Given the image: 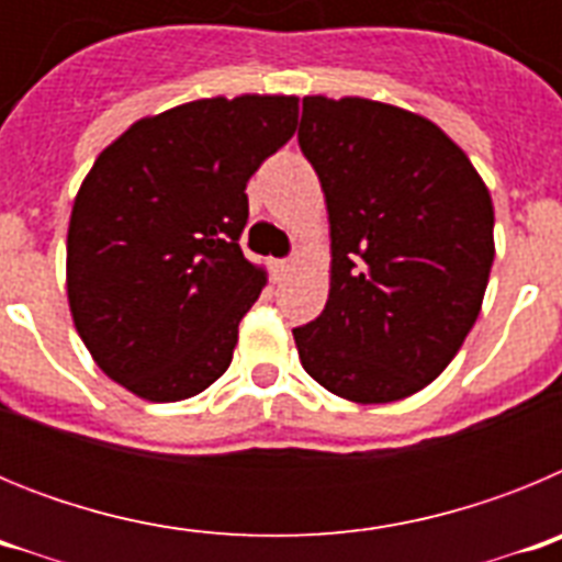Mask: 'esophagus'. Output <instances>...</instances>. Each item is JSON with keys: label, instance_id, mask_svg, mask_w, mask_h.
I'll return each instance as SVG.
<instances>
[{"label": "esophagus", "instance_id": "esophagus-1", "mask_svg": "<svg viewBox=\"0 0 562 562\" xmlns=\"http://www.w3.org/2000/svg\"><path fill=\"white\" fill-rule=\"evenodd\" d=\"M295 267V261L292 258H281V261H272V276H276V281H281V278L286 276V272Z\"/></svg>", "mask_w": 562, "mask_h": 562}]
</instances>
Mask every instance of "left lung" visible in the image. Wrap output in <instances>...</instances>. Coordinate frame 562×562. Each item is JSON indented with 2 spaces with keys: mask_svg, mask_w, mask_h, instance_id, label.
Returning <instances> with one entry per match:
<instances>
[{
  "mask_svg": "<svg viewBox=\"0 0 562 562\" xmlns=\"http://www.w3.org/2000/svg\"><path fill=\"white\" fill-rule=\"evenodd\" d=\"M297 143L329 211V301L292 329L306 374L360 405L434 382L481 312L495 211L434 121L369 98L306 95Z\"/></svg>",
  "mask_w": 562,
  "mask_h": 562,
  "instance_id": "obj_1",
  "label": "left lung"
}]
</instances>
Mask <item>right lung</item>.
I'll list each match as a JSON object with an SVG mask.
<instances>
[{"instance_id":"right-lung-1","label":"right lung","mask_w":562,"mask_h":562,"mask_svg":"<svg viewBox=\"0 0 562 562\" xmlns=\"http://www.w3.org/2000/svg\"><path fill=\"white\" fill-rule=\"evenodd\" d=\"M295 95L202 98L98 154L72 202L67 301L98 369L148 402L220 380L267 284L238 236L247 180L295 134Z\"/></svg>"}]
</instances>
